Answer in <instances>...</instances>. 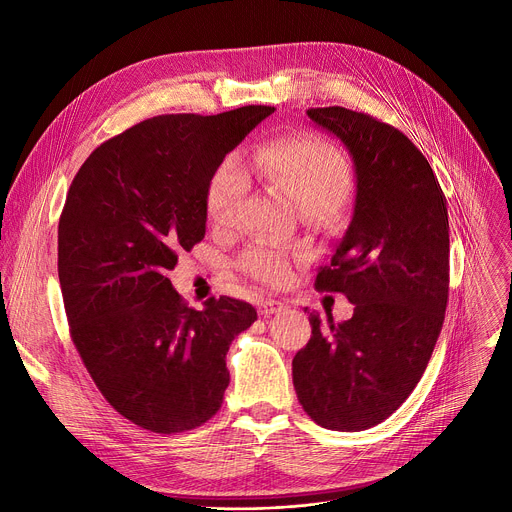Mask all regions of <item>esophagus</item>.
I'll use <instances>...</instances> for the list:
<instances>
[{
  "instance_id": "34e87169",
  "label": "esophagus",
  "mask_w": 512,
  "mask_h": 512,
  "mask_svg": "<svg viewBox=\"0 0 512 512\" xmlns=\"http://www.w3.org/2000/svg\"><path fill=\"white\" fill-rule=\"evenodd\" d=\"M284 311V303L282 301H276V299H265L259 303V315L263 317H270L274 313H280Z\"/></svg>"
}]
</instances>
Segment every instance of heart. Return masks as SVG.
<instances>
[{
	"label": "heart",
	"instance_id": "heart-1",
	"mask_svg": "<svg viewBox=\"0 0 512 512\" xmlns=\"http://www.w3.org/2000/svg\"><path fill=\"white\" fill-rule=\"evenodd\" d=\"M251 172L263 182L286 191L303 213H336L353 191V172L346 157L332 143L299 134L261 145ZM251 188V176L240 155L232 153L215 168L207 186V215L213 226L236 222L238 209ZM294 253L274 240H257L242 253L240 270L267 286H282L292 274Z\"/></svg>",
	"mask_w": 512,
	"mask_h": 512
}]
</instances>
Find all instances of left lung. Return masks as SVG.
<instances>
[{"instance_id":"1","label":"left lung","mask_w":512,"mask_h":512,"mask_svg":"<svg viewBox=\"0 0 512 512\" xmlns=\"http://www.w3.org/2000/svg\"><path fill=\"white\" fill-rule=\"evenodd\" d=\"M353 157V220L315 288L342 292L351 319L321 328L292 359L305 413L321 427L361 432L388 419L415 390L434 353L448 303V209L423 153L398 128L346 107H311Z\"/></svg>"}]
</instances>
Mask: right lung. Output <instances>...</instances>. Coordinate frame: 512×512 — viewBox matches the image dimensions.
Listing matches in <instances>:
<instances>
[{
    "instance_id": "add662e5",
    "label": "right lung",
    "mask_w": 512,
    "mask_h": 512,
    "mask_svg": "<svg viewBox=\"0 0 512 512\" xmlns=\"http://www.w3.org/2000/svg\"><path fill=\"white\" fill-rule=\"evenodd\" d=\"M274 110L143 120L99 145L70 184L58 226L70 336L105 400L149 432H188L220 411L228 348L257 319L230 297L188 307L168 272L205 236L215 168Z\"/></svg>"
}]
</instances>
